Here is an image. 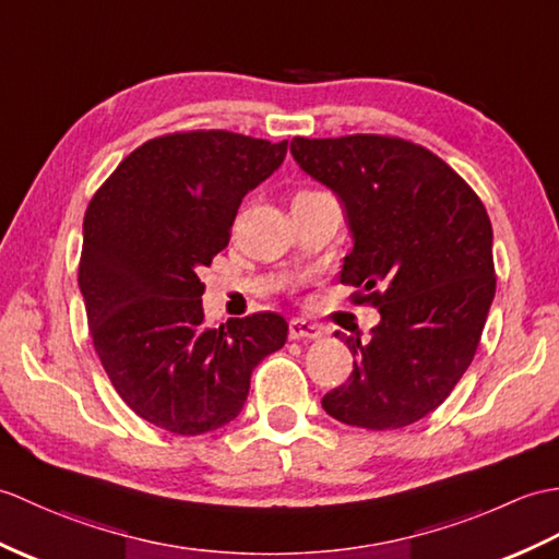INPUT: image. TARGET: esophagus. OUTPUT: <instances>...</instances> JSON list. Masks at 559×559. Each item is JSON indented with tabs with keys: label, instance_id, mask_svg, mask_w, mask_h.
Segmentation results:
<instances>
[{
	"label": "esophagus",
	"instance_id": "esophagus-1",
	"mask_svg": "<svg viewBox=\"0 0 559 559\" xmlns=\"http://www.w3.org/2000/svg\"><path fill=\"white\" fill-rule=\"evenodd\" d=\"M288 335L290 341H300V338H309V341H317L323 335L321 326L314 321H307V319H293L290 326H288Z\"/></svg>",
	"mask_w": 559,
	"mask_h": 559
}]
</instances>
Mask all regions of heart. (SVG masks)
<instances>
[{"label": "heart", "instance_id": "obj_1", "mask_svg": "<svg viewBox=\"0 0 559 559\" xmlns=\"http://www.w3.org/2000/svg\"><path fill=\"white\" fill-rule=\"evenodd\" d=\"M302 192H311V190H302Z\"/></svg>", "mask_w": 559, "mask_h": 559}]
</instances>
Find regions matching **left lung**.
<instances>
[{
  "mask_svg": "<svg viewBox=\"0 0 559 559\" xmlns=\"http://www.w3.org/2000/svg\"><path fill=\"white\" fill-rule=\"evenodd\" d=\"M295 162L338 194L355 248L341 283L381 311L369 343L323 395L333 419L388 431L431 414L472 365L496 295L492 228L481 198L443 159L395 135L295 138Z\"/></svg>",
  "mask_w": 559,
  "mask_h": 559,
  "instance_id": "8db88e82",
  "label": "left lung"
}]
</instances>
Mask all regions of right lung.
<instances>
[{"mask_svg":"<svg viewBox=\"0 0 559 559\" xmlns=\"http://www.w3.org/2000/svg\"><path fill=\"white\" fill-rule=\"evenodd\" d=\"M285 152L288 140L166 133L128 154L90 200L78 285L102 367L140 419L180 436L216 431L240 414L254 367L285 345L276 311L204 323L198 276Z\"/></svg>","mask_w":559,"mask_h":559,"instance_id":"1","label":"right lung"}]
</instances>
